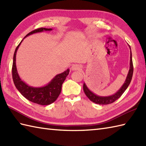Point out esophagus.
Instances as JSON below:
<instances>
[{
  "label": "esophagus",
  "mask_w": 146,
  "mask_h": 146,
  "mask_svg": "<svg viewBox=\"0 0 146 146\" xmlns=\"http://www.w3.org/2000/svg\"><path fill=\"white\" fill-rule=\"evenodd\" d=\"M81 66L80 64H73L72 66H71V70L73 71H76V70H80L81 69Z\"/></svg>",
  "instance_id": "1"
}]
</instances>
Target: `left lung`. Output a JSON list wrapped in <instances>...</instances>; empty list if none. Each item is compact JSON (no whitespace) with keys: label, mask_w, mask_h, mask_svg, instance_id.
I'll list each match as a JSON object with an SVG mask.
<instances>
[{"label":"left lung","mask_w":146,"mask_h":146,"mask_svg":"<svg viewBox=\"0 0 146 146\" xmlns=\"http://www.w3.org/2000/svg\"><path fill=\"white\" fill-rule=\"evenodd\" d=\"M130 49H131V47H130ZM130 58H131V60H130V68H129L128 75L127 76L125 81L124 83H123V85L122 86V87L119 89V90L117 92H116L114 95L108 96V97H100V96L95 95V94H94V93L90 90L87 86H86L85 83H84V84H83V90H84L85 95L87 96V97L90 99V100L92 102H94V103L99 104V105H107V104L113 103V102L117 100V99H119L121 97V95L123 94V92L126 90V89L127 88V87L129 86L130 83L131 82L132 75H133L134 68H133L131 50V57H130Z\"/></svg>","instance_id":"8db88e82"}]
</instances>
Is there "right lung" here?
<instances>
[{
    "instance_id": "add662e5",
    "label": "right lung",
    "mask_w": 146,
    "mask_h": 146,
    "mask_svg": "<svg viewBox=\"0 0 146 146\" xmlns=\"http://www.w3.org/2000/svg\"><path fill=\"white\" fill-rule=\"evenodd\" d=\"M52 29L41 28L36 29L29 33L24 37V39L26 38L27 36H29L32 34L42 32L44 31H51ZM23 41L22 40L19 43L16 49H15L14 58H13V63H12V74L13 82L15 87L18 90L21 94L23 95L27 100L35 103L37 104H39L41 105H48L53 103L54 101L58 98L60 95L61 91L62 84L66 79V76L68 75L70 72V70L67 69L66 71L62 73L58 74L55 76L51 81L49 82L48 85H46L42 87H33L27 85L25 82L22 80L19 76L18 75L16 64H15V57H16V52L17 49L19 47L21 43Z\"/></svg>"
}]
</instances>
